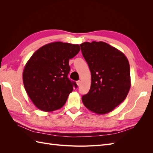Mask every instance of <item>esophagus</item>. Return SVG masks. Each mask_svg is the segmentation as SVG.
<instances>
[{
    "label": "esophagus",
    "mask_w": 153,
    "mask_h": 153,
    "mask_svg": "<svg viewBox=\"0 0 153 153\" xmlns=\"http://www.w3.org/2000/svg\"><path fill=\"white\" fill-rule=\"evenodd\" d=\"M76 84H77V85H78V86L80 85V84H81V81H80V80L77 81V82H76Z\"/></svg>",
    "instance_id": "34e87169"
}]
</instances>
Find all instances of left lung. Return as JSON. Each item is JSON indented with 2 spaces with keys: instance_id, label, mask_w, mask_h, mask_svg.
Listing matches in <instances>:
<instances>
[{
  "instance_id": "8db88e82",
  "label": "left lung",
  "mask_w": 153,
  "mask_h": 153,
  "mask_svg": "<svg viewBox=\"0 0 153 153\" xmlns=\"http://www.w3.org/2000/svg\"><path fill=\"white\" fill-rule=\"evenodd\" d=\"M80 45L91 73L90 90L82 96V102L94 113H109L126 99L130 89L128 60L121 51L103 41Z\"/></svg>"
}]
</instances>
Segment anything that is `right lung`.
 Masks as SVG:
<instances>
[{
  "mask_svg": "<svg viewBox=\"0 0 153 153\" xmlns=\"http://www.w3.org/2000/svg\"><path fill=\"white\" fill-rule=\"evenodd\" d=\"M80 50L78 45L53 42L36 51L23 71L25 89L32 103L45 112L61 108L77 87L68 78L69 61Z\"/></svg>",
  "mask_w": 153,
  "mask_h": 153,
  "instance_id": "obj_1",
  "label": "right lung"
}]
</instances>
